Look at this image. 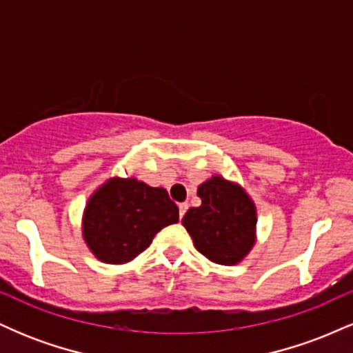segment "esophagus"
Segmentation results:
<instances>
[{
	"mask_svg": "<svg viewBox=\"0 0 353 353\" xmlns=\"http://www.w3.org/2000/svg\"><path fill=\"white\" fill-rule=\"evenodd\" d=\"M188 209H189L188 202H182V204H179V216H181V219L184 217V214L188 212Z\"/></svg>",
	"mask_w": 353,
	"mask_h": 353,
	"instance_id": "obj_1",
	"label": "esophagus"
}]
</instances>
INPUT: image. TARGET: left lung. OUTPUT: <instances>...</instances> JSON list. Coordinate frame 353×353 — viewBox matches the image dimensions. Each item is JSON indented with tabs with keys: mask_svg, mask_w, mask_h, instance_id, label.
Masks as SVG:
<instances>
[{
	"mask_svg": "<svg viewBox=\"0 0 353 353\" xmlns=\"http://www.w3.org/2000/svg\"><path fill=\"white\" fill-rule=\"evenodd\" d=\"M202 204L190 208L182 225L210 262L236 265L257 241V208L241 184L214 174L197 188Z\"/></svg>",
	"mask_w": 353,
	"mask_h": 353,
	"instance_id": "obj_1",
	"label": "left lung"
}]
</instances>
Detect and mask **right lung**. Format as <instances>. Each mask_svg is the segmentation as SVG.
<instances>
[{
    "label": "right lung",
    "instance_id": "add662e5",
    "mask_svg": "<svg viewBox=\"0 0 353 353\" xmlns=\"http://www.w3.org/2000/svg\"><path fill=\"white\" fill-rule=\"evenodd\" d=\"M177 221L179 209L164 188L114 176L89 196L81 230L96 259L121 265L134 261L161 229Z\"/></svg>",
    "mask_w": 353,
    "mask_h": 353
}]
</instances>
